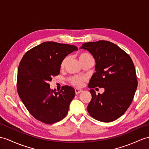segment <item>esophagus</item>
<instances>
[{"label":"esophagus","mask_w":149,"mask_h":149,"mask_svg":"<svg viewBox=\"0 0 149 149\" xmlns=\"http://www.w3.org/2000/svg\"><path fill=\"white\" fill-rule=\"evenodd\" d=\"M74 91H75V93L77 95V94H78V93H79L82 92V90L81 89H79V88H75Z\"/></svg>","instance_id":"esophagus-1"}]
</instances>
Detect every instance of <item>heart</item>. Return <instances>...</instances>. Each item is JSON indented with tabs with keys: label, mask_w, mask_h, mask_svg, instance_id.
<instances>
[{
	"label": "heart",
	"mask_w": 149,
	"mask_h": 149,
	"mask_svg": "<svg viewBox=\"0 0 149 149\" xmlns=\"http://www.w3.org/2000/svg\"><path fill=\"white\" fill-rule=\"evenodd\" d=\"M78 58L81 64L88 60L93 59L92 56L88 52L80 53L78 55ZM68 59V57H66L64 58L62 61H61L60 65L61 69H63L64 68L65 65L66 64ZM68 80L71 84L73 86L77 87H81L83 84V82L86 80V78L83 77H79V76H72V77H70L68 78Z\"/></svg>",
	"instance_id": "b5f03b06"
}]
</instances>
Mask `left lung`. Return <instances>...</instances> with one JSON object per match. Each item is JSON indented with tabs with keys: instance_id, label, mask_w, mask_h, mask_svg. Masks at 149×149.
<instances>
[{
	"instance_id": "obj_1",
	"label": "left lung",
	"mask_w": 149,
	"mask_h": 149,
	"mask_svg": "<svg viewBox=\"0 0 149 149\" xmlns=\"http://www.w3.org/2000/svg\"><path fill=\"white\" fill-rule=\"evenodd\" d=\"M81 49L91 53L96 63L88 84L92 100L87 111L98 121H113L128 109L135 95L138 81L133 61L120 47L106 40L85 43ZM97 86L104 88L102 94L95 93Z\"/></svg>"
}]
</instances>
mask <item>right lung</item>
Segmentation results:
<instances>
[{
	"label": "right lung",
	"mask_w": 149,
	"mask_h": 149,
	"mask_svg": "<svg viewBox=\"0 0 149 149\" xmlns=\"http://www.w3.org/2000/svg\"><path fill=\"white\" fill-rule=\"evenodd\" d=\"M77 50L75 45L45 42L29 50L21 59L17 70V93L37 120L50 125L67 115L74 89L65 85L57 92L50 89L49 81L59 74L64 58Z\"/></svg>",
	"instance_id": "obj_1"
}]
</instances>
